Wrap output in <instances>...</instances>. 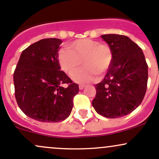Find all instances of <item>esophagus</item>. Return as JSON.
Instances as JSON below:
<instances>
[{"label": "esophagus", "mask_w": 159, "mask_h": 159, "mask_svg": "<svg viewBox=\"0 0 159 159\" xmlns=\"http://www.w3.org/2000/svg\"><path fill=\"white\" fill-rule=\"evenodd\" d=\"M85 85H79V89H80V90H83V89H85Z\"/></svg>", "instance_id": "1"}]
</instances>
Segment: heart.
<instances>
[{
    "label": "heart",
    "mask_w": 159,
    "mask_h": 159,
    "mask_svg": "<svg viewBox=\"0 0 159 159\" xmlns=\"http://www.w3.org/2000/svg\"><path fill=\"white\" fill-rule=\"evenodd\" d=\"M63 48L58 52V60L61 68L67 74H72L82 65L83 68L75 71L72 79L81 84L90 83L96 79V74L103 75L109 70L113 61L110 47L92 39H81Z\"/></svg>",
    "instance_id": "heart-1"
}]
</instances>
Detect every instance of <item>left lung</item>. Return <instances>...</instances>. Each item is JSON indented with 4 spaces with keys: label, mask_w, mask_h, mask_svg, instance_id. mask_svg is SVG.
<instances>
[{
    "label": "left lung",
    "mask_w": 159,
    "mask_h": 159,
    "mask_svg": "<svg viewBox=\"0 0 159 159\" xmlns=\"http://www.w3.org/2000/svg\"><path fill=\"white\" fill-rule=\"evenodd\" d=\"M111 49L113 61L106 76L96 88L92 106L107 118L131 113L142 102L147 87L148 65L142 49L129 37L101 35Z\"/></svg>",
    "instance_id": "left-lung-1"
}]
</instances>
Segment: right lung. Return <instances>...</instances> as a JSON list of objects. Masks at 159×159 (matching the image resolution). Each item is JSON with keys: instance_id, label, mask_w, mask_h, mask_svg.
Segmentation results:
<instances>
[{"instance_id": "1", "label": "right lung", "mask_w": 159, "mask_h": 159, "mask_svg": "<svg viewBox=\"0 0 159 159\" xmlns=\"http://www.w3.org/2000/svg\"><path fill=\"white\" fill-rule=\"evenodd\" d=\"M62 41L43 39L22 51L13 74L15 96L22 111L42 122H58L70 116L79 85L60 70ZM62 84H67L65 88Z\"/></svg>"}]
</instances>
